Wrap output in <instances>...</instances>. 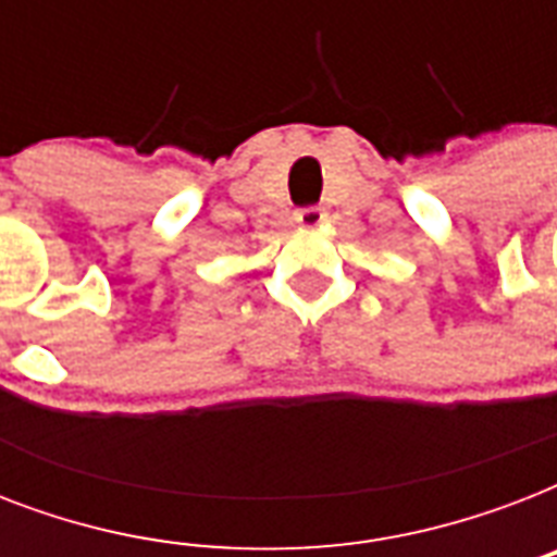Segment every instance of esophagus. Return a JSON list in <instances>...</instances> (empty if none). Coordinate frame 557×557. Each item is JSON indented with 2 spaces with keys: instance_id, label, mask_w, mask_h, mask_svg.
Here are the masks:
<instances>
[{
  "instance_id": "1",
  "label": "esophagus",
  "mask_w": 557,
  "mask_h": 557,
  "mask_svg": "<svg viewBox=\"0 0 557 557\" xmlns=\"http://www.w3.org/2000/svg\"><path fill=\"white\" fill-rule=\"evenodd\" d=\"M323 219H326V213H323V208H318V205H309V208H300L295 213V222L297 225H304V227H314V225H321Z\"/></svg>"
}]
</instances>
